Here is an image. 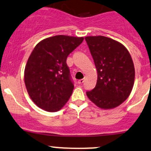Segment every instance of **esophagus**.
Instances as JSON below:
<instances>
[{
    "mask_svg": "<svg viewBox=\"0 0 151 151\" xmlns=\"http://www.w3.org/2000/svg\"><path fill=\"white\" fill-rule=\"evenodd\" d=\"M83 82H84V79H81V80L78 81V84H82Z\"/></svg>",
    "mask_w": 151,
    "mask_h": 151,
    "instance_id": "obj_1",
    "label": "esophagus"
}]
</instances>
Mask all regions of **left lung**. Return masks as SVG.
Here are the masks:
<instances>
[{"label": "left lung", "instance_id": "obj_1", "mask_svg": "<svg viewBox=\"0 0 151 151\" xmlns=\"http://www.w3.org/2000/svg\"><path fill=\"white\" fill-rule=\"evenodd\" d=\"M97 71L95 87L88 99L102 109H111L129 96L134 82V67L129 52L119 42L102 36L85 38Z\"/></svg>", "mask_w": 151, "mask_h": 151}]
</instances>
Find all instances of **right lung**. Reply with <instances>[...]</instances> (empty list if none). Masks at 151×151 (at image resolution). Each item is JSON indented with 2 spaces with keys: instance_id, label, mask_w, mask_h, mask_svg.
Wrapping results in <instances>:
<instances>
[{
  "instance_id": "right-lung-1",
  "label": "right lung",
  "mask_w": 151,
  "mask_h": 151,
  "mask_svg": "<svg viewBox=\"0 0 151 151\" xmlns=\"http://www.w3.org/2000/svg\"><path fill=\"white\" fill-rule=\"evenodd\" d=\"M83 41V37L55 35L40 41L24 69V83L34 103L46 111H58L74 88L68 56Z\"/></svg>"
}]
</instances>
